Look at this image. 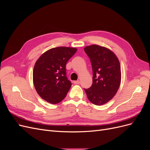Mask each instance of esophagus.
I'll use <instances>...</instances> for the list:
<instances>
[{"label": "esophagus", "mask_w": 150, "mask_h": 150, "mask_svg": "<svg viewBox=\"0 0 150 150\" xmlns=\"http://www.w3.org/2000/svg\"><path fill=\"white\" fill-rule=\"evenodd\" d=\"M73 83L74 84H79L80 83V81L79 80H78V81H73Z\"/></svg>", "instance_id": "esophagus-1"}]
</instances>
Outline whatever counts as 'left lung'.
Returning a JSON list of instances; mask_svg holds the SVG:
<instances>
[{"mask_svg": "<svg viewBox=\"0 0 150 150\" xmlns=\"http://www.w3.org/2000/svg\"><path fill=\"white\" fill-rule=\"evenodd\" d=\"M93 68V84L84 89L90 102L101 106L110 101L118 90L121 66L116 54L105 47L93 44L84 47Z\"/></svg>", "mask_w": 150, "mask_h": 150, "instance_id": "obj_1", "label": "left lung"}]
</instances>
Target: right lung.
I'll use <instances>...</instances> for the list:
<instances>
[{"label": "right lung", "instance_id": "obj_1", "mask_svg": "<svg viewBox=\"0 0 150 150\" xmlns=\"http://www.w3.org/2000/svg\"><path fill=\"white\" fill-rule=\"evenodd\" d=\"M75 47H57L43 53L35 62L33 82L38 94L51 104L60 103L71 86L66 77V65L76 52Z\"/></svg>", "mask_w": 150, "mask_h": 150}]
</instances>
